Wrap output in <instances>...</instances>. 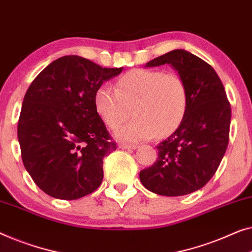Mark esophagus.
Returning <instances> with one entry per match:
<instances>
[{
  "label": "esophagus",
  "instance_id": "34e87169",
  "mask_svg": "<svg viewBox=\"0 0 252 252\" xmlns=\"http://www.w3.org/2000/svg\"><path fill=\"white\" fill-rule=\"evenodd\" d=\"M138 145L137 144H120L119 148L123 149V150H135V149H137Z\"/></svg>",
  "mask_w": 252,
  "mask_h": 252
}]
</instances>
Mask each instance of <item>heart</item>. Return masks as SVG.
I'll return each mask as SVG.
<instances>
[{
  "mask_svg": "<svg viewBox=\"0 0 252 252\" xmlns=\"http://www.w3.org/2000/svg\"><path fill=\"white\" fill-rule=\"evenodd\" d=\"M188 102L183 79L158 69H133L118 78L116 90L103 84L94 93L96 112L110 128L128 117L132 108L134 118L115 133L123 141L173 133L183 122Z\"/></svg>",
  "mask_w": 252,
  "mask_h": 252,
  "instance_id": "obj_1",
  "label": "heart"
}]
</instances>
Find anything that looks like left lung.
<instances>
[{
	"label": "left lung",
	"mask_w": 252,
	"mask_h": 252,
	"mask_svg": "<svg viewBox=\"0 0 252 252\" xmlns=\"http://www.w3.org/2000/svg\"><path fill=\"white\" fill-rule=\"evenodd\" d=\"M166 63L187 85V114L178 128L157 147L159 158L140 171V180L156 194L180 196L203 188L216 173L228 144L232 114L223 83L206 61L178 49L145 67Z\"/></svg>",
	"instance_id": "left-lung-1"
}]
</instances>
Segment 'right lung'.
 Segmentation results:
<instances>
[{"mask_svg": "<svg viewBox=\"0 0 252 252\" xmlns=\"http://www.w3.org/2000/svg\"><path fill=\"white\" fill-rule=\"evenodd\" d=\"M122 68H102L78 56L59 58L25 94L18 141L35 184L56 199L76 200L103 180V158L116 150L94 105V93Z\"/></svg>", "mask_w": 252, "mask_h": 252, "instance_id": "right-lung-1", "label": "right lung"}]
</instances>
